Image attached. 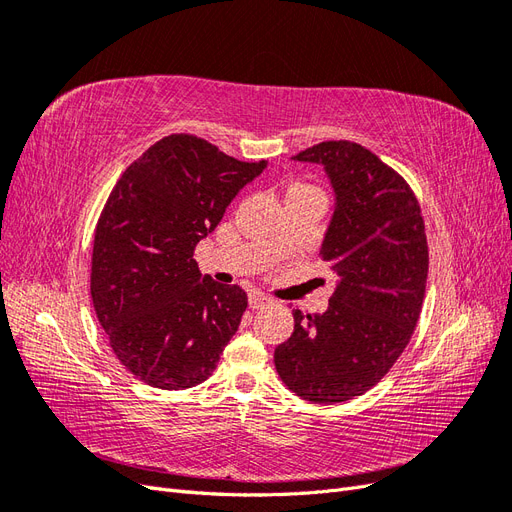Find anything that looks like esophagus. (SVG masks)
Returning <instances> with one entry per match:
<instances>
[{"label": "esophagus", "instance_id": "1", "mask_svg": "<svg viewBox=\"0 0 512 512\" xmlns=\"http://www.w3.org/2000/svg\"><path fill=\"white\" fill-rule=\"evenodd\" d=\"M269 303H271V299L265 297V294H260V292L250 294V307H252V309H262V307L269 305Z\"/></svg>", "mask_w": 512, "mask_h": 512}]
</instances>
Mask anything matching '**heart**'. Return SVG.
I'll return each mask as SVG.
<instances>
[{"mask_svg":"<svg viewBox=\"0 0 512 512\" xmlns=\"http://www.w3.org/2000/svg\"><path fill=\"white\" fill-rule=\"evenodd\" d=\"M301 190H312V192H318L314 188H309V185H294V188L290 192H301Z\"/></svg>","mask_w":512,"mask_h":512,"instance_id":"1","label":"heart"}]
</instances>
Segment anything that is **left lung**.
Returning <instances> with one entry per match:
<instances>
[{
	"instance_id": "obj_1",
	"label": "left lung",
	"mask_w": 512,
	"mask_h": 512,
	"mask_svg": "<svg viewBox=\"0 0 512 512\" xmlns=\"http://www.w3.org/2000/svg\"><path fill=\"white\" fill-rule=\"evenodd\" d=\"M292 160L320 164L331 181L320 254L339 280L327 312L292 309L275 369L312 404H342L378 384L410 342L429 269L425 222L406 179L361 145L324 141Z\"/></svg>"
}]
</instances>
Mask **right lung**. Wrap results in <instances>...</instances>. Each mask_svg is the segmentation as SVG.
I'll return each instance as SVG.
<instances>
[{"mask_svg":"<svg viewBox=\"0 0 512 512\" xmlns=\"http://www.w3.org/2000/svg\"><path fill=\"white\" fill-rule=\"evenodd\" d=\"M267 162H239L170 134L108 196L91 256V299L108 344L138 380L166 391L205 382L247 307L239 286L198 271L194 247Z\"/></svg>","mask_w":512,"mask_h":512,"instance_id":"add662e5","label":"right lung"}]
</instances>
